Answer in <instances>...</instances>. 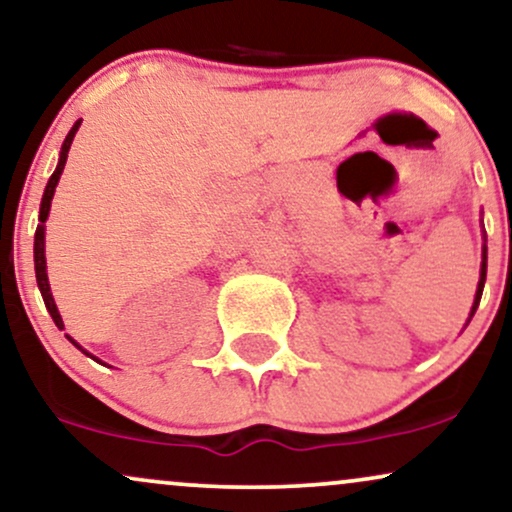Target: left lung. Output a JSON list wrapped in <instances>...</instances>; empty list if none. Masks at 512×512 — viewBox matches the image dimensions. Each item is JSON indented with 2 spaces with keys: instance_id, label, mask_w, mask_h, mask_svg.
I'll list each match as a JSON object with an SVG mask.
<instances>
[{
  "instance_id": "8db88e82",
  "label": "left lung",
  "mask_w": 512,
  "mask_h": 512,
  "mask_svg": "<svg viewBox=\"0 0 512 512\" xmlns=\"http://www.w3.org/2000/svg\"><path fill=\"white\" fill-rule=\"evenodd\" d=\"M484 278H487V248H484V257H482V271H480V283H477V293H475V304H472L470 309V316L475 314L477 304H480V297H482V288H484Z\"/></svg>"
}]
</instances>
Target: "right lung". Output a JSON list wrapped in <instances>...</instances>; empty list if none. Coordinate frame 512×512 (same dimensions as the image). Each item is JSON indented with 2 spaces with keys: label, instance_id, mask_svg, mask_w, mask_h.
I'll return each instance as SVG.
<instances>
[{
  "label": "right lung",
  "instance_id": "right-lung-1",
  "mask_svg": "<svg viewBox=\"0 0 512 512\" xmlns=\"http://www.w3.org/2000/svg\"><path fill=\"white\" fill-rule=\"evenodd\" d=\"M80 122H82V120H77V122H75L73 129H70V132H68L66 141H63V146H61V158H58L56 172L51 174V179H49L47 189H44L42 205H40V224H37V231H35V274H37V286H40V293H42V297H44V304H47V309H49L51 319H54V323H56L58 328H63V319H61V314H58V309H56V302H54V297H51V290H49V278H47V260H44V222H47V217H49L51 198H54L56 184H58V179H61V172H63V167H66V160H68L70 144H73V137H75V132H77V129H80ZM73 342H75V340H73ZM75 345H77V342H75ZM84 354H87V352H84Z\"/></svg>",
  "mask_w": 512,
  "mask_h": 512
}]
</instances>
